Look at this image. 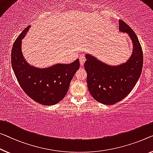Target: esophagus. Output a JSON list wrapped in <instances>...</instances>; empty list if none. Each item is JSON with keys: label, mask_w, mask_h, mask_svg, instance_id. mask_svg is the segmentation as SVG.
Masks as SVG:
<instances>
[{"label": "esophagus", "mask_w": 153, "mask_h": 153, "mask_svg": "<svg viewBox=\"0 0 153 153\" xmlns=\"http://www.w3.org/2000/svg\"><path fill=\"white\" fill-rule=\"evenodd\" d=\"M79 62H80L81 67H83L84 62H85V60H86L85 57H84V56H83V55H82V56H79Z\"/></svg>", "instance_id": "34e87169"}]
</instances>
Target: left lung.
Returning a JSON list of instances; mask_svg holds the SVG:
<instances>
[{
	"mask_svg": "<svg viewBox=\"0 0 153 153\" xmlns=\"http://www.w3.org/2000/svg\"><path fill=\"white\" fill-rule=\"evenodd\" d=\"M120 31L126 33L133 42V53L125 63L111 66L91 54H86L84 69L87 73V85L95 100L112 105L126 97L133 90L141 76L143 52L137 37L126 22L119 20Z\"/></svg>",
	"mask_w": 153,
	"mask_h": 153,
	"instance_id": "obj_1",
	"label": "left lung"
}]
</instances>
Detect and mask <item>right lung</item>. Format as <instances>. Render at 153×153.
<instances>
[{
  "mask_svg": "<svg viewBox=\"0 0 153 153\" xmlns=\"http://www.w3.org/2000/svg\"><path fill=\"white\" fill-rule=\"evenodd\" d=\"M30 26L25 29L15 40L11 49V65L17 80L26 94L45 106L53 105L62 100L71 81L79 67L78 59L71 64H56L40 69L30 65L22 52V40Z\"/></svg>",
  "mask_w": 153,
  "mask_h": 153,
  "instance_id": "obj_1",
  "label": "right lung"
}]
</instances>
